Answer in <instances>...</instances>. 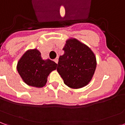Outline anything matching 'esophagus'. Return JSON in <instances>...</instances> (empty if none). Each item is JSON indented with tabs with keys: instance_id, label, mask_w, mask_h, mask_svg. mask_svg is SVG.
<instances>
[{
	"instance_id": "obj_1",
	"label": "esophagus",
	"mask_w": 125,
	"mask_h": 125,
	"mask_svg": "<svg viewBox=\"0 0 125 125\" xmlns=\"http://www.w3.org/2000/svg\"><path fill=\"white\" fill-rule=\"evenodd\" d=\"M54 61L57 64L58 63V61H59V58L57 57V58H56V59H54Z\"/></svg>"
}]
</instances>
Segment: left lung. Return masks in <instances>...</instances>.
<instances>
[{"label": "left lung", "mask_w": 125, "mask_h": 125, "mask_svg": "<svg viewBox=\"0 0 125 125\" xmlns=\"http://www.w3.org/2000/svg\"><path fill=\"white\" fill-rule=\"evenodd\" d=\"M64 54L59 59L58 73L66 85L80 89L89 84L96 67L95 55L90 47L74 38L66 41Z\"/></svg>", "instance_id": "left-lung-1"}]
</instances>
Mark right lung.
Returning <instances> with one entry per match:
<instances>
[{
  "mask_svg": "<svg viewBox=\"0 0 125 125\" xmlns=\"http://www.w3.org/2000/svg\"><path fill=\"white\" fill-rule=\"evenodd\" d=\"M57 66V64L49 59H43L39 50L33 49L27 50L20 58L17 70L26 84L41 88L45 85L49 73Z\"/></svg>",
  "mask_w": 125,
  "mask_h": 125,
  "instance_id": "1",
  "label": "right lung"
}]
</instances>
